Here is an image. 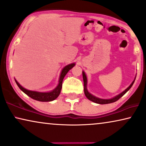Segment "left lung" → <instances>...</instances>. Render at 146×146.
Instances as JSON below:
<instances>
[{
	"label": "left lung",
	"instance_id": "1",
	"mask_svg": "<svg viewBox=\"0 0 146 146\" xmlns=\"http://www.w3.org/2000/svg\"><path fill=\"white\" fill-rule=\"evenodd\" d=\"M82 76H83V80H84V90L85 96H86V98L89 100L93 102H94V103L99 104H107L113 103V102H116L117 100H118L121 97H122L124 95L129 89L131 88V87L132 86L133 83H134L135 78H136V76H135L134 80H133V81L131 82V84L129 85V86L125 90H123L122 92L119 94L118 95L115 96L111 98H110V99H102V98H100L95 96L92 95V94L89 92L88 90V89H87V84H88L87 76L84 71H82Z\"/></svg>",
	"mask_w": 146,
	"mask_h": 146
}]
</instances>
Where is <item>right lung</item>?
I'll return each instance as SVG.
<instances>
[{
	"mask_svg": "<svg viewBox=\"0 0 146 146\" xmlns=\"http://www.w3.org/2000/svg\"><path fill=\"white\" fill-rule=\"evenodd\" d=\"M74 66H75V63H72V64H70L66 66L65 67L63 68V69L61 71L60 75L58 84L57 86L54 89L52 90L50 92H41L29 90L26 89L24 87L22 86L18 82L17 80L15 79V80L19 88L21 89L24 93H25L27 96H29V97H31V98L35 100L40 101V102L53 101L55 99H56L58 97L60 94L62 86V81H63L64 78L70 69L72 68Z\"/></svg>",
	"mask_w": 146,
	"mask_h": 146,
	"instance_id": "1",
	"label": "right lung"
}]
</instances>
